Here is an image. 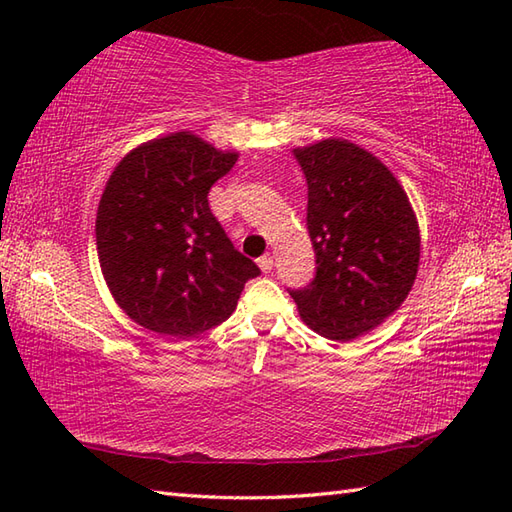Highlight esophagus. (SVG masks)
Here are the masks:
<instances>
[{
	"label": "esophagus",
	"instance_id": "esophagus-1",
	"mask_svg": "<svg viewBox=\"0 0 512 512\" xmlns=\"http://www.w3.org/2000/svg\"><path fill=\"white\" fill-rule=\"evenodd\" d=\"M257 264H259V268H262V273H270V270H273V257L270 255L259 257Z\"/></svg>",
	"mask_w": 512,
	"mask_h": 512
}]
</instances>
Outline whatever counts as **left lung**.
Listing matches in <instances>:
<instances>
[{"instance_id": "8db88e82", "label": "left lung", "mask_w": 512, "mask_h": 512, "mask_svg": "<svg viewBox=\"0 0 512 512\" xmlns=\"http://www.w3.org/2000/svg\"><path fill=\"white\" fill-rule=\"evenodd\" d=\"M308 182L312 284L290 290L308 328L332 341L372 332L407 299L420 228L402 184L372 151L343 138L297 147Z\"/></svg>"}]
</instances>
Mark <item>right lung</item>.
Wrapping results in <instances>:
<instances>
[{
	"label": "right lung",
	"instance_id": "obj_1",
	"mask_svg": "<svg viewBox=\"0 0 512 512\" xmlns=\"http://www.w3.org/2000/svg\"><path fill=\"white\" fill-rule=\"evenodd\" d=\"M237 158L176 132L138 145L114 167L96 211V250L114 301L143 328L176 339L211 330L259 275L206 198Z\"/></svg>",
	"mask_w": 512,
	"mask_h": 512
}]
</instances>
